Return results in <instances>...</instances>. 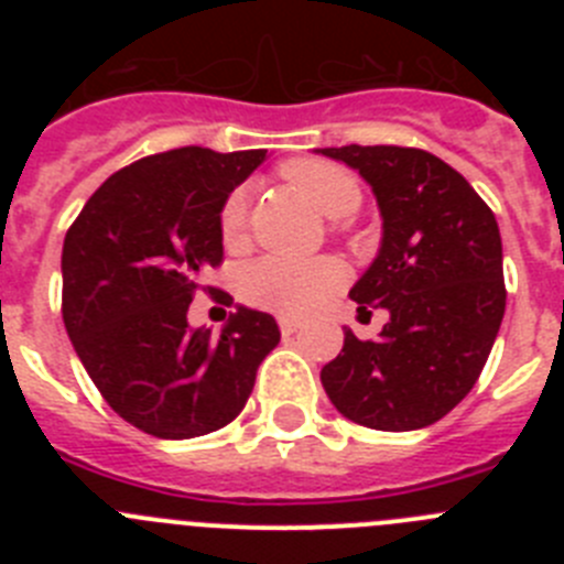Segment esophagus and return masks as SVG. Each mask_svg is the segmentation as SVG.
Instances as JSON below:
<instances>
[{
    "label": "esophagus",
    "mask_w": 564,
    "mask_h": 564,
    "mask_svg": "<svg viewBox=\"0 0 564 564\" xmlns=\"http://www.w3.org/2000/svg\"><path fill=\"white\" fill-rule=\"evenodd\" d=\"M279 330H282V336H293V333L299 330V322H296V318L282 316V318H279Z\"/></svg>",
    "instance_id": "1"
}]
</instances>
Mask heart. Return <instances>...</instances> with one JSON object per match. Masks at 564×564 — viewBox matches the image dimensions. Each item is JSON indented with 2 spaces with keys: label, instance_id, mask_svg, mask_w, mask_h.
<instances>
[{
  "label": "heart",
  "instance_id": "obj_1",
  "mask_svg": "<svg viewBox=\"0 0 564 564\" xmlns=\"http://www.w3.org/2000/svg\"><path fill=\"white\" fill-rule=\"evenodd\" d=\"M282 177L327 217H347L361 206V183L356 174L327 161H291ZM248 217L246 188H234L220 208V237L226 246L242 239ZM344 282L341 262L330 257L293 262V259L262 257L248 262L237 279L239 296L248 305L282 316H305L318 307Z\"/></svg>",
  "mask_w": 564,
  "mask_h": 564
}]
</instances>
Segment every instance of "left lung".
<instances>
[{"label": "left lung", "mask_w": 564, "mask_h": 564, "mask_svg": "<svg viewBox=\"0 0 564 564\" xmlns=\"http://www.w3.org/2000/svg\"><path fill=\"white\" fill-rule=\"evenodd\" d=\"M322 154L358 169L383 217L381 251L352 285L361 316L390 311L381 338L344 330L322 367L327 398L352 423L423 430L471 392L506 313L495 212L460 172L412 147H338Z\"/></svg>", "instance_id": "1"}]
</instances>
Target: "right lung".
Wrapping results in <instances>:
<instances>
[{
  "mask_svg": "<svg viewBox=\"0 0 564 564\" xmlns=\"http://www.w3.org/2000/svg\"><path fill=\"white\" fill-rule=\"evenodd\" d=\"M265 149H169L98 186L62 251V316L93 383L127 423L166 441L208 435L242 412L279 344L273 316L237 307L220 336L188 330V305L223 265L220 208ZM231 302L228 293H214Z\"/></svg>",
  "mask_w": 564,
  "mask_h": 564,
  "instance_id": "1",
  "label": "right lung"
}]
</instances>
